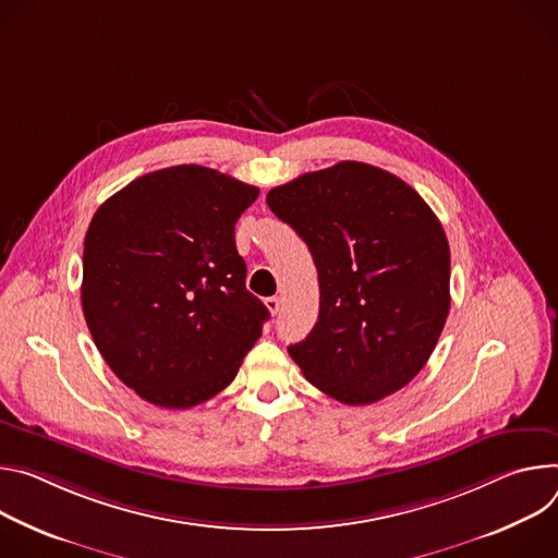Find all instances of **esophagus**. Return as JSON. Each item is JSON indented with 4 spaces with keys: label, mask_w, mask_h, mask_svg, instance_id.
I'll return each mask as SVG.
<instances>
[{
    "label": "esophagus",
    "mask_w": 558,
    "mask_h": 558,
    "mask_svg": "<svg viewBox=\"0 0 558 558\" xmlns=\"http://www.w3.org/2000/svg\"><path fill=\"white\" fill-rule=\"evenodd\" d=\"M266 307H268V311H270L272 315H277L279 307H281V299H279V296H268V299H266Z\"/></svg>",
    "instance_id": "obj_1"
}]
</instances>
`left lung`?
<instances>
[{"label":"left lung","instance_id":"left-lung-1","mask_svg":"<svg viewBox=\"0 0 558 558\" xmlns=\"http://www.w3.org/2000/svg\"><path fill=\"white\" fill-rule=\"evenodd\" d=\"M319 272V319L288 348L303 377L348 405L408 386L450 313V245L416 191L377 166L339 161L266 197Z\"/></svg>","mask_w":558,"mask_h":558}]
</instances>
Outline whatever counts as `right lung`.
I'll list each match as a JSON object with an SVG mask.
<instances>
[{
  "mask_svg": "<svg viewBox=\"0 0 558 558\" xmlns=\"http://www.w3.org/2000/svg\"><path fill=\"white\" fill-rule=\"evenodd\" d=\"M259 189L183 163L106 199L84 239L82 307L97 350L144 401L185 410L221 392L262 337L234 223Z\"/></svg>",
  "mask_w": 558,
  "mask_h": 558,
  "instance_id": "obj_1",
  "label": "right lung"
}]
</instances>
